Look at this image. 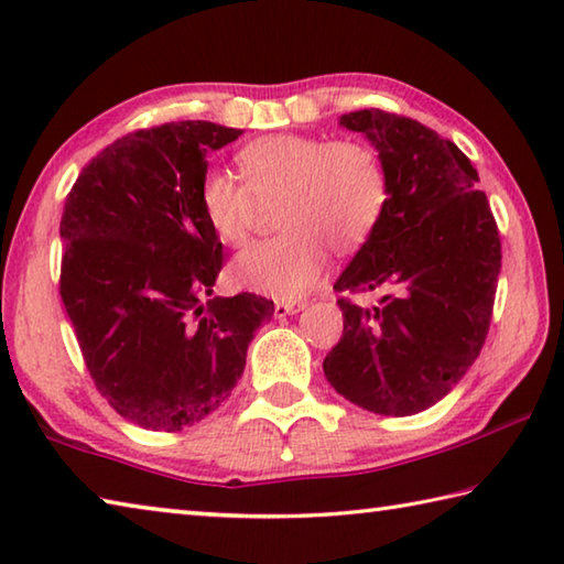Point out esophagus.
I'll list each match as a JSON object with an SVG mask.
<instances>
[{"instance_id": "34e87169", "label": "esophagus", "mask_w": 564, "mask_h": 564, "mask_svg": "<svg viewBox=\"0 0 564 564\" xmlns=\"http://www.w3.org/2000/svg\"><path fill=\"white\" fill-rule=\"evenodd\" d=\"M303 308H305L303 301H275L273 313L275 318H285V316H295V313H301Z\"/></svg>"}]
</instances>
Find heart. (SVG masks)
Here are the masks:
<instances>
[{
  "instance_id": "1",
  "label": "heart",
  "mask_w": 564,
  "mask_h": 564,
  "mask_svg": "<svg viewBox=\"0 0 564 564\" xmlns=\"http://www.w3.org/2000/svg\"><path fill=\"white\" fill-rule=\"evenodd\" d=\"M246 186L221 169L198 184L206 224L226 243H241L256 202L275 204L281 234L251 243L231 263L246 291L291 301L313 289L328 246L352 251L373 234L388 204V176L373 149L299 133L256 139L238 151Z\"/></svg>"
}]
</instances>
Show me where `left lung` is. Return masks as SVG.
Returning <instances> with one entry per match:
<instances>
[{
    "mask_svg": "<svg viewBox=\"0 0 564 564\" xmlns=\"http://www.w3.org/2000/svg\"><path fill=\"white\" fill-rule=\"evenodd\" d=\"M338 123L376 147L388 204L333 289L386 295L370 308L338 301L343 336L323 373L362 410L413 415L451 393L480 356L500 275L498 224L453 141L380 109Z\"/></svg>",
    "mask_w": 564,
    "mask_h": 564,
    "instance_id": "8db88e82",
    "label": "left lung"
}]
</instances>
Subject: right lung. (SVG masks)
Segmentation results:
<instances>
[{
    "mask_svg": "<svg viewBox=\"0 0 564 564\" xmlns=\"http://www.w3.org/2000/svg\"><path fill=\"white\" fill-rule=\"evenodd\" d=\"M238 137L241 129L212 121L127 133L66 196V316L94 386L147 431L176 433L214 413L243 373L253 333L273 316L263 295L212 299L224 253L198 184L206 156Z\"/></svg>",
    "mask_w": 564,
    "mask_h": 564,
    "instance_id": "add662e5",
    "label": "right lung"
}]
</instances>
